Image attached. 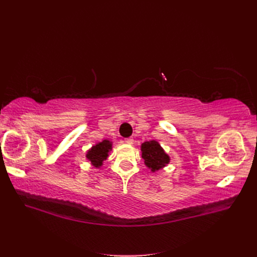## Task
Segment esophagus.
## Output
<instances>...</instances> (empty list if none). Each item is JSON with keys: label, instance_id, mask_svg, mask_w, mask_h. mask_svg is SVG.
Listing matches in <instances>:
<instances>
[{"label": "esophagus", "instance_id": "34e87169", "mask_svg": "<svg viewBox=\"0 0 257 257\" xmlns=\"http://www.w3.org/2000/svg\"><path fill=\"white\" fill-rule=\"evenodd\" d=\"M124 142H125V144H127V145H133L134 139L133 138H126Z\"/></svg>", "mask_w": 257, "mask_h": 257}]
</instances>
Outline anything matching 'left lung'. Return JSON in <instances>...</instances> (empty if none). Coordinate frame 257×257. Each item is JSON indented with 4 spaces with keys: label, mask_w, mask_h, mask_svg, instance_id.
Wrapping results in <instances>:
<instances>
[{
    "label": "left lung",
    "mask_w": 257,
    "mask_h": 257,
    "mask_svg": "<svg viewBox=\"0 0 257 257\" xmlns=\"http://www.w3.org/2000/svg\"><path fill=\"white\" fill-rule=\"evenodd\" d=\"M142 157L145 160V164L152 172L159 170L166 166L169 163V157L163 150L160 144L155 141L146 142L142 145Z\"/></svg>",
    "instance_id": "8db88e82"
}]
</instances>
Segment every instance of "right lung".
<instances>
[{
    "label": "right lung",
    "mask_w": 257,
    "mask_h": 257,
    "mask_svg": "<svg viewBox=\"0 0 257 257\" xmlns=\"http://www.w3.org/2000/svg\"><path fill=\"white\" fill-rule=\"evenodd\" d=\"M111 142L105 139L102 143H98L91 148L87 153V159L94 167H100L103 165V162L107 159L108 152L111 150Z\"/></svg>",
    "instance_id": "add662e5"
}]
</instances>
